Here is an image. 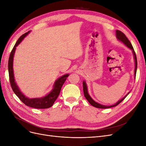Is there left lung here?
<instances>
[{"mask_svg":"<svg viewBox=\"0 0 146 146\" xmlns=\"http://www.w3.org/2000/svg\"><path fill=\"white\" fill-rule=\"evenodd\" d=\"M116 38L117 39V40H119V41L122 42V43L124 44L128 47L129 48L130 50H131L132 53H133V55L134 56V61H135V72H134V77L135 78L136 77V70H137V59H136V54L134 51L133 47L132 46L131 42L129 41V39L126 37L125 35L123 34L122 32H121L120 30H116ZM83 92H84V95H85V98L87 99V100L92 106H93L94 107L98 108H111V107H116L118 104H120L121 102L127 96V95L130 93V92H129L127 93V94H126L123 98H122L121 99H120L119 100H118L117 102L114 104V105H102L100 104H99L98 102H96L95 100H94L91 98V97L90 96L89 93H88V86L86 85V82L84 80L83 81Z\"/></svg>","mask_w":146,"mask_h":146,"instance_id":"left-lung-1","label":"left lung"}]
</instances>
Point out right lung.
Returning <instances> with one entry per match:
<instances>
[{
  "instance_id": "right-lung-1",
  "label": "right lung",
  "mask_w": 146,
  "mask_h": 146,
  "mask_svg": "<svg viewBox=\"0 0 146 146\" xmlns=\"http://www.w3.org/2000/svg\"><path fill=\"white\" fill-rule=\"evenodd\" d=\"M30 33V31L24 33L18 39V40L16 42L15 45L13 47V50L11 52L9 60H8V72H9V78L11 86L13 92L18 97L19 99L23 102L28 107H32L34 108L38 109H45L51 107L54 104L55 101L58 98L60 94V92L61 89V87L63 85L64 82L66 81L67 77L69 76V74H66L63 75L61 77H59L55 82L52 91L48 93L45 96L42 98H29L25 96L23 92H21L19 86H17V83L15 81V76H14V70H13V60H14V56L15 54V51L16 49V47L23 41V39L27 36Z\"/></svg>"
}]
</instances>
